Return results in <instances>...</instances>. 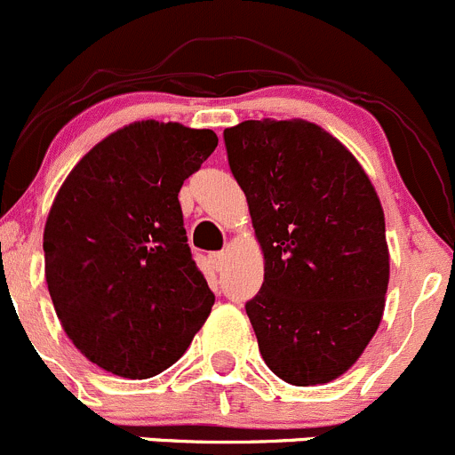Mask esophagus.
Returning <instances> with one entry per match:
<instances>
[{
  "label": "esophagus",
  "mask_w": 455,
  "mask_h": 455,
  "mask_svg": "<svg viewBox=\"0 0 455 455\" xmlns=\"http://www.w3.org/2000/svg\"><path fill=\"white\" fill-rule=\"evenodd\" d=\"M226 260H228L226 251H212V254H210V263H212V267L217 269V272H221V269L226 267Z\"/></svg>",
  "instance_id": "1"
}]
</instances>
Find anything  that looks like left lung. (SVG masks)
Returning <instances> with one entry per match:
<instances>
[{
  "instance_id": "left-lung-1",
  "label": "left lung",
  "mask_w": 455,
  "mask_h": 455,
  "mask_svg": "<svg viewBox=\"0 0 455 455\" xmlns=\"http://www.w3.org/2000/svg\"><path fill=\"white\" fill-rule=\"evenodd\" d=\"M265 260L247 300L263 361L290 385L343 376L385 309V212L356 156L303 119L243 121L223 132Z\"/></svg>"
}]
</instances>
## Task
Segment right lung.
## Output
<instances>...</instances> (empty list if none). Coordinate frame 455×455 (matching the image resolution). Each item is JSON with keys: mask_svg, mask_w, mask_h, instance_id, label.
<instances>
[{"mask_svg": "<svg viewBox=\"0 0 455 455\" xmlns=\"http://www.w3.org/2000/svg\"><path fill=\"white\" fill-rule=\"evenodd\" d=\"M217 143L212 130L134 121L84 155L52 201L44 228L48 291L66 336L110 374H161L212 312L179 190Z\"/></svg>", "mask_w": 455, "mask_h": 455, "instance_id": "obj_1", "label": "right lung"}]
</instances>
